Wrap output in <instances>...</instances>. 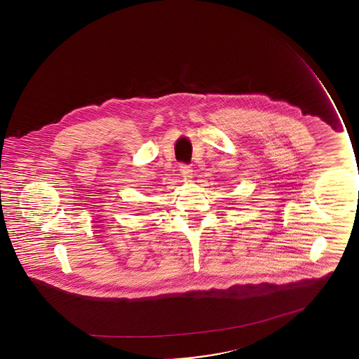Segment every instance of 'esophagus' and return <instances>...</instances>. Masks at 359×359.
Here are the masks:
<instances>
[{
  "label": "esophagus",
  "mask_w": 359,
  "mask_h": 359,
  "mask_svg": "<svg viewBox=\"0 0 359 359\" xmlns=\"http://www.w3.org/2000/svg\"><path fill=\"white\" fill-rule=\"evenodd\" d=\"M179 171L182 173V176H184V177H191L192 176V168L187 165V164H182Z\"/></svg>",
  "instance_id": "esophagus-1"
}]
</instances>
